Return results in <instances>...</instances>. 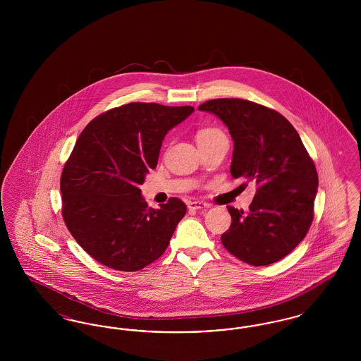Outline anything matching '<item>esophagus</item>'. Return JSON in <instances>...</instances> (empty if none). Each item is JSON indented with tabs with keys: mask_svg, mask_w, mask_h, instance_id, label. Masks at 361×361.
<instances>
[{
	"mask_svg": "<svg viewBox=\"0 0 361 361\" xmlns=\"http://www.w3.org/2000/svg\"><path fill=\"white\" fill-rule=\"evenodd\" d=\"M189 209H203V208H209L208 203L204 202H199V200H195V202H190L188 204Z\"/></svg>",
	"mask_w": 361,
	"mask_h": 361,
	"instance_id": "esophagus-1",
	"label": "esophagus"
}]
</instances>
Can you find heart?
I'll use <instances>...</instances> for the list:
<instances>
[{"instance_id":"obj_1","label":"heart","mask_w":361,"mask_h":361,"mask_svg":"<svg viewBox=\"0 0 361 361\" xmlns=\"http://www.w3.org/2000/svg\"><path fill=\"white\" fill-rule=\"evenodd\" d=\"M218 131H219V130H216V128H202V130H199L197 134H196V140L209 137V135H214V134L218 133Z\"/></svg>"}]
</instances>
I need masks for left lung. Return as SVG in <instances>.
Segmentation results:
<instances>
[{
    "instance_id": "8db88e82",
    "label": "left lung",
    "mask_w": 361,
    "mask_h": 361,
    "mask_svg": "<svg viewBox=\"0 0 361 361\" xmlns=\"http://www.w3.org/2000/svg\"><path fill=\"white\" fill-rule=\"evenodd\" d=\"M227 126L234 140L230 173L257 185L249 212L227 207L231 226L224 247L262 267L286 257L302 242L314 218L318 174L298 131L283 115L242 99L199 105Z\"/></svg>"
}]
</instances>
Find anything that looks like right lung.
<instances>
[{
	"label": "right lung",
	"mask_w": 361,
	"mask_h": 361,
	"mask_svg": "<svg viewBox=\"0 0 361 361\" xmlns=\"http://www.w3.org/2000/svg\"><path fill=\"white\" fill-rule=\"evenodd\" d=\"M193 106L130 103L90 121L61 177L62 216L89 256L108 268L140 271L166 250L187 206L177 197L149 208L139 187L157 168L162 140Z\"/></svg>",
	"instance_id": "1"
}]
</instances>
